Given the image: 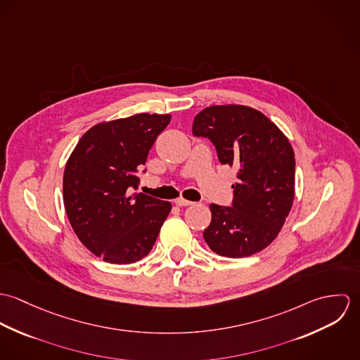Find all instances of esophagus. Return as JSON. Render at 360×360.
<instances>
[{
    "instance_id": "obj_1",
    "label": "esophagus",
    "mask_w": 360,
    "mask_h": 360,
    "mask_svg": "<svg viewBox=\"0 0 360 360\" xmlns=\"http://www.w3.org/2000/svg\"><path fill=\"white\" fill-rule=\"evenodd\" d=\"M174 204L177 206H188V205H193L194 202H191V201H188V200H184V198H177L176 201H174Z\"/></svg>"
}]
</instances>
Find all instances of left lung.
I'll list each match as a JSON object with an SVG mask.
<instances>
[{
  "mask_svg": "<svg viewBox=\"0 0 360 360\" xmlns=\"http://www.w3.org/2000/svg\"><path fill=\"white\" fill-rule=\"evenodd\" d=\"M193 134L216 147L221 165L238 167L231 206L210 204L204 231L220 257H251L278 236L295 195V156L284 133L245 105H213L193 123Z\"/></svg>",
  "mask_w": 360,
  "mask_h": 360,
  "instance_id": "8db88e82",
  "label": "left lung"
}]
</instances>
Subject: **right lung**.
Wrapping results in <instances>:
<instances>
[{
	"instance_id": "obj_1",
	"label": "right lung",
	"mask_w": 360,
	"mask_h": 360,
	"mask_svg": "<svg viewBox=\"0 0 360 360\" xmlns=\"http://www.w3.org/2000/svg\"><path fill=\"white\" fill-rule=\"evenodd\" d=\"M170 115L139 113L87 130L63 173V204L82 244L108 263H134L150 254L172 204L133 193L156 137Z\"/></svg>"
}]
</instances>
